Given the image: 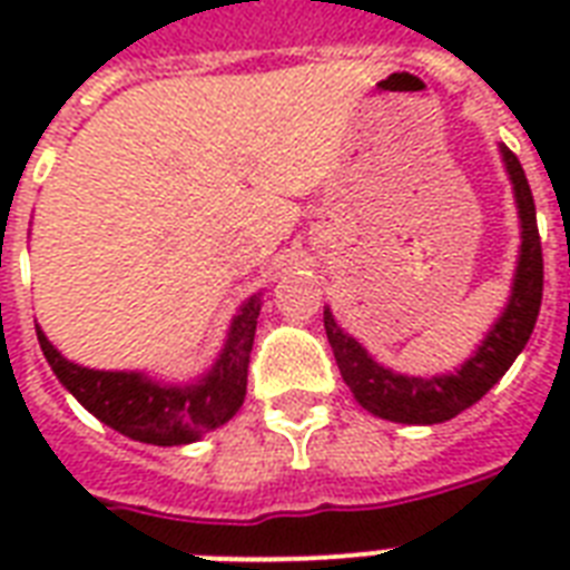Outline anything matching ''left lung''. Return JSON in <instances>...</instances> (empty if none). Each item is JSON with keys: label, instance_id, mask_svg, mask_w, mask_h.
I'll use <instances>...</instances> for the list:
<instances>
[{"label": "left lung", "instance_id": "1", "mask_svg": "<svg viewBox=\"0 0 570 570\" xmlns=\"http://www.w3.org/2000/svg\"><path fill=\"white\" fill-rule=\"evenodd\" d=\"M505 174L512 180L518 218H521V250L512 277V295L503 313L497 316L485 340L476 352L455 370L443 375H405L381 366L352 334L340 328L331 307H325V334L337 357L340 375L357 399V405L370 414L407 425H434L459 416L464 407L476 405L505 370L521 355L530 340L535 320H539L541 289H544V259H541L539 224H535V204H532L530 183L523 174L518 156L505 145H500Z\"/></svg>", "mask_w": 570, "mask_h": 570}]
</instances>
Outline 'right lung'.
I'll return each mask as SVG.
<instances>
[{
  "label": "right lung",
  "instance_id": "add662e5",
  "mask_svg": "<svg viewBox=\"0 0 570 570\" xmlns=\"http://www.w3.org/2000/svg\"><path fill=\"white\" fill-rule=\"evenodd\" d=\"M259 295L254 293L233 316L215 364L191 384H168L136 370H91L67 361L38 328V343L56 379L100 423L132 441L154 446H183L224 425L245 402L248 361L257 331Z\"/></svg>",
  "mask_w": 570,
  "mask_h": 570
}]
</instances>
